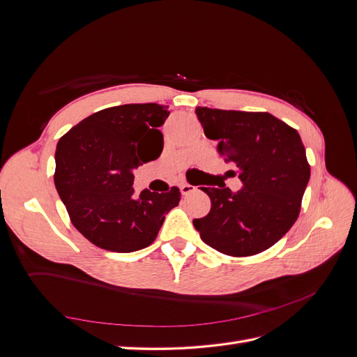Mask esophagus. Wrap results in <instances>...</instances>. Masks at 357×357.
<instances>
[{"mask_svg": "<svg viewBox=\"0 0 357 357\" xmlns=\"http://www.w3.org/2000/svg\"><path fill=\"white\" fill-rule=\"evenodd\" d=\"M195 190H197V188H195V186H192V185H189V183H183V185H180V192H181V195H189V193L195 192Z\"/></svg>", "mask_w": 357, "mask_h": 357, "instance_id": "1", "label": "esophagus"}]
</instances>
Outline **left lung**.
Returning <instances> with one entry per match:
<instances>
[{"label": "left lung", "instance_id": "obj_1", "mask_svg": "<svg viewBox=\"0 0 357 357\" xmlns=\"http://www.w3.org/2000/svg\"><path fill=\"white\" fill-rule=\"evenodd\" d=\"M204 134L238 168L243 188H201L211 199L205 218L193 220L201 240L235 257L274 245L296 222L310 180L305 147L296 129L262 112L197 107Z\"/></svg>", "mask_w": 357, "mask_h": 357}]
</instances>
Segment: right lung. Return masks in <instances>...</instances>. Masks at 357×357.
<instances>
[{
    "mask_svg": "<svg viewBox=\"0 0 357 357\" xmlns=\"http://www.w3.org/2000/svg\"><path fill=\"white\" fill-rule=\"evenodd\" d=\"M169 112L155 102L110 107L61 137L55 186L71 223L109 252L131 253L152 244L180 190L134 193L132 171L160 156Z\"/></svg>",
    "mask_w": 357,
    "mask_h": 357,
    "instance_id": "1",
    "label": "right lung"
}]
</instances>
